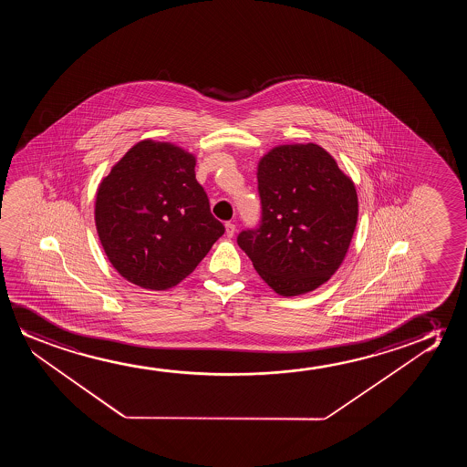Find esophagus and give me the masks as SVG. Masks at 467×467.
Returning <instances> with one entry per match:
<instances>
[{"label": "esophagus", "instance_id": "esophagus-1", "mask_svg": "<svg viewBox=\"0 0 467 467\" xmlns=\"http://www.w3.org/2000/svg\"><path fill=\"white\" fill-rule=\"evenodd\" d=\"M234 233H236V224L231 223V222L224 224V234H226V236L233 237L234 236Z\"/></svg>", "mask_w": 467, "mask_h": 467}]
</instances>
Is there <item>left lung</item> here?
<instances>
[{
    "label": "left lung",
    "instance_id": "obj_1",
    "mask_svg": "<svg viewBox=\"0 0 467 467\" xmlns=\"http://www.w3.org/2000/svg\"><path fill=\"white\" fill-rule=\"evenodd\" d=\"M256 177L262 218L237 244L275 294H307L345 260L358 223L356 186L314 143L273 148Z\"/></svg>",
    "mask_w": 467,
    "mask_h": 467
}]
</instances>
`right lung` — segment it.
I'll return each instance as SVG.
<instances>
[{
  "mask_svg": "<svg viewBox=\"0 0 467 467\" xmlns=\"http://www.w3.org/2000/svg\"><path fill=\"white\" fill-rule=\"evenodd\" d=\"M185 150L143 140L97 190L96 226L119 275L139 287L166 290L192 275L224 233Z\"/></svg>",
  "mask_w": 467,
  "mask_h": 467,
  "instance_id": "add662e5",
  "label": "right lung"
}]
</instances>
